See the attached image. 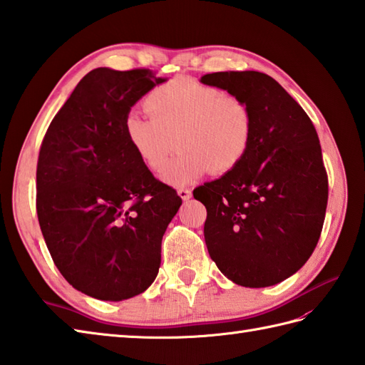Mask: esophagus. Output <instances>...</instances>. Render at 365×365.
<instances>
[{"mask_svg":"<svg viewBox=\"0 0 365 365\" xmlns=\"http://www.w3.org/2000/svg\"><path fill=\"white\" fill-rule=\"evenodd\" d=\"M178 195H180L184 201H187L192 198V190L187 187H181V189H178Z\"/></svg>","mask_w":365,"mask_h":365,"instance_id":"esophagus-1","label":"esophagus"}]
</instances>
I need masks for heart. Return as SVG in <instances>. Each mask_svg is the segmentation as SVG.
I'll list each match as a JSON object with an SVG mask.
<instances>
[{
    "label": "heart",
    "mask_w": 365,
    "mask_h": 365,
    "mask_svg": "<svg viewBox=\"0 0 365 365\" xmlns=\"http://www.w3.org/2000/svg\"><path fill=\"white\" fill-rule=\"evenodd\" d=\"M151 118L135 112L125 118V133L145 165L160 173L178 151L184 150L164 173L175 185L206 173L236 168L253 139V114L236 95L190 78H176L156 87L145 98Z\"/></svg>",
    "instance_id": "1"
}]
</instances>
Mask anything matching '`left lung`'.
<instances>
[{
    "label": "left lung",
    "mask_w": 365,
    "mask_h": 365,
    "mask_svg": "<svg viewBox=\"0 0 365 365\" xmlns=\"http://www.w3.org/2000/svg\"><path fill=\"white\" fill-rule=\"evenodd\" d=\"M201 83L244 100L253 139L240 164L193 190L206 206L209 256L232 282L278 284L317 247L328 203L319 135L303 108L261 71H217Z\"/></svg>",
    "instance_id": "1"
}]
</instances>
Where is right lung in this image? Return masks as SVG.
<instances>
[{
    "label": "right lung",
    "instance_id": "1",
    "mask_svg": "<svg viewBox=\"0 0 365 365\" xmlns=\"http://www.w3.org/2000/svg\"><path fill=\"white\" fill-rule=\"evenodd\" d=\"M164 81L148 68L88 71L40 147V230L62 277L88 297L121 302L159 272L162 236L182 200L137 156L125 118Z\"/></svg>",
    "mask_w": 365,
    "mask_h": 365
}]
</instances>
